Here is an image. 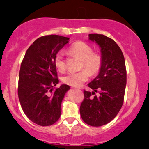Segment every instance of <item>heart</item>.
<instances>
[{
	"label": "heart",
	"mask_w": 149,
	"mask_h": 149,
	"mask_svg": "<svg viewBox=\"0 0 149 149\" xmlns=\"http://www.w3.org/2000/svg\"><path fill=\"white\" fill-rule=\"evenodd\" d=\"M68 54L81 60L80 68L76 72H69L63 77L62 81L72 87H79L88 80L89 73L95 75L99 72L102 66V57L98 53L93 52V49L86 42L77 41L68 48ZM55 65L60 72L66 69L64 54L59 52L55 58Z\"/></svg>",
	"instance_id": "b5f03b06"
}]
</instances>
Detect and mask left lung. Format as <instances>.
Segmentation results:
<instances>
[{
	"label": "left lung",
	"mask_w": 149,
	"mask_h": 149,
	"mask_svg": "<svg viewBox=\"0 0 149 149\" xmlns=\"http://www.w3.org/2000/svg\"><path fill=\"white\" fill-rule=\"evenodd\" d=\"M89 39L95 41L100 47L102 66L98 75L88 84L93 91H83L80 114L85 123L99 127L111 122L121 109L127 74L123 54L115 41L99 34H89ZM95 92L99 95H95Z\"/></svg>",
	"instance_id": "1"
}]
</instances>
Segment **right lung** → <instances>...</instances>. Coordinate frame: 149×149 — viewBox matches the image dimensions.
I'll list each match as a JSON object with an SVG mask.
<instances>
[{"label": "right lung", "mask_w": 149, "mask_h": 149, "mask_svg": "<svg viewBox=\"0 0 149 149\" xmlns=\"http://www.w3.org/2000/svg\"><path fill=\"white\" fill-rule=\"evenodd\" d=\"M69 38L51 34L38 38L29 47L19 73L18 97L24 113L30 121L41 126L56 123L61 115V103L70 89L59 83L55 58Z\"/></svg>", "instance_id": "add662e5"}]
</instances>
